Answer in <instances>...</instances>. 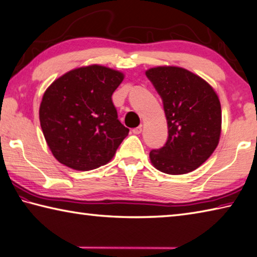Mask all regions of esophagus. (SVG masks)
Here are the masks:
<instances>
[{"label": "esophagus", "mask_w": 257, "mask_h": 257, "mask_svg": "<svg viewBox=\"0 0 257 257\" xmlns=\"http://www.w3.org/2000/svg\"><path fill=\"white\" fill-rule=\"evenodd\" d=\"M143 132V128H142V125H139V127H137V128H134L133 129V134H135V135H139Z\"/></svg>", "instance_id": "esophagus-1"}]
</instances>
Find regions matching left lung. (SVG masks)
Listing matches in <instances>:
<instances>
[{
  "label": "left lung",
  "instance_id": "8db88e82",
  "mask_svg": "<svg viewBox=\"0 0 257 257\" xmlns=\"http://www.w3.org/2000/svg\"><path fill=\"white\" fill-rule=\"evenodd\" d=\"M146 76L162 97L169 128L166 144L149 153L152 164L166 174L190 173L218 146L220 101L211 85L185 68L158 66Z\"/></svg>",
  "mask_w": 257,
  "mask_h": 257
}]
</instances>
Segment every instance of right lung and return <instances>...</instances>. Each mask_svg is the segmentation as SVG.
Listing matches in <instances>:
<instances>
[{"label":"right lung","instance_id":"1","mask_svg":"<svg viewBox=\"0 0 257 257\" xmlns=\"http://www.w3.org/2000/svg\"><path fill=\"white\" fill-rule=\"evenodd\" d=\"M123 74L100 65L75 68L46 90L39 109L40 125L59 163L77 171L106 164L128 136L112 94Z\"/></svg>","mask_w":257,"mask_h":257}]
</instances>
